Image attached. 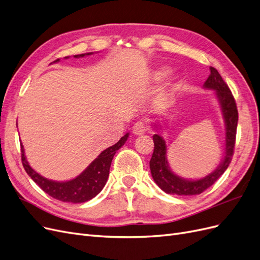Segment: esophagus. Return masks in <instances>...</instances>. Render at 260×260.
Instances as JSON below:
<instances>
[{"label": "esophagus", "mask_w": 260, "mask_h": 260, "mask_svg": "<svg viewBox=\"0 0 260 260\" xmlns=\"http://www.w3.org/2000/svg\"><path fill=\"white\" fill-rule=\"evenodd\" d=\"M147 131V125L145 122L142 121H138L135 124H134L133 126V133L135 134V135H142V134H145Z\"/></svg>", "instance_id": "34e87169"}]
</instances>
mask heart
I'll return each instance as SVG.
<instances>
[{
  "instance_id": "heart-1",
  "label": "heart",
  "mask_w": 260,
  "mask_h": 260,
  "mask_svg": "<svg viewBox=\"0 0 260 260\" xmlns=\"http://www.w3.org/2000/svg\"><path fill=\"white\" fill-rule=\"evenodd\" d=\"M167 74H169V71H167V70H164V69L157 70V71L155 72V79H156V80H161V79L165 78Z\"/></svg>"
}]
</instances>
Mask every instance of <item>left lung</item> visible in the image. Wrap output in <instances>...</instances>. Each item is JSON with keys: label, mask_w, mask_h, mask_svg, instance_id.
<instances>
[{"label": "left lung", "mask_w": 260, "mask_h": 260, "mask_svg": "<svg viewBox=\"0 0 260 260\" xmlns=\"http://www.w3.org/2000/svg\"><path fill=\"white\" fill-rule=\"evenodd\" d=\"M209 70H211V74L208 75L203 87L206 89L215 90L217 99L219 100L225 126L224 157L219 166L204 178L197 180L181 178L179 176L174 174L170 169L166 156L167 148L165 140L161 135L154 134V150L151 160H150V171H151L152 178L156 185L169 194L197 196L202 193L203 191L211 187L220 177L224 171L228 169V166L232 160L234 145H236V135L239 119L237 104L231 90L229 89L228 85L225 84V82L222 80L218 71L213 68V67H211ZM154 126H156V125H154Z\"/></svg>", "instance_id": "1"}]
</instances>
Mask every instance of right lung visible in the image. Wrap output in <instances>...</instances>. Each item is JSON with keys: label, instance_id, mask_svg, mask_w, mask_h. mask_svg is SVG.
Instances as JSON below:
<instances>
[{"label": "right lung", "instance_id": "1", "mask_svg": "<svg viewBox=\"0 0 260 260\" xmlns=\"http://www.w3.org/2000/svg\"><path fill=\"white\" fill-rule=\"evenodd\" d=\"M93 53H86L81 55H75V58L84 57L85 55H91ZM68 58V57H64ZM59 59L54 62H58ZM129 134L125 135L116 142L115 145L107 148L100 153L95 160L91 162L87 169L82 172L78 177L68 181H54L44 178L43 176L33 171L32 167L29 165L26 155H24L23 146L21 147V161L24 171L30 176L31 179L43 190L45 193L51 196L52 198L62 201V202H71V203H83L95 198L100 191L105 187L106 182L109 177L110 166L112 158L115 152L126 142Z\"/></svg>", "mask_w": 260, "mask_h": 260}]
</instances>
